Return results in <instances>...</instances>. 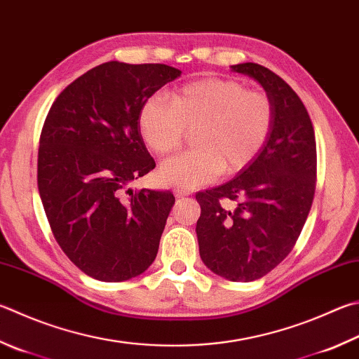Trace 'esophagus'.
<instances>
[{"label": "esophagus", "instance_id": "34e87169", "mask_svg": "<svg viewBox=\"0 0 359 359\" xmlns=\"http://www.w3.org/2000/svg\"><path fill=\"white\" fill-rule=\"evenodd\" d=\"M174 194H175V198H184V196H188V194H190V191H187V190H175L174 191Z\"/></svg>", "mask_w": 359, "mask_h": 359}]
</instances>
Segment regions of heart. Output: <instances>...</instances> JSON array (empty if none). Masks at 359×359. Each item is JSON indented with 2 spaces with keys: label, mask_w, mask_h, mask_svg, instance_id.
<instances>
[{
  "label": "heart",
  "mask_w": 359,
  "mask_h": 359,
  "mask_svg": "<svg viewBox=\"0 0 359 359\" xmlns=\"http://www.w3.org/2000/svg\"><path fill=\"white\" fill-rule=\"evenodd\" d=\"M273 123L269 94L232 78H201L169 97L152 95L140 111L142 140L157 155L174 152L193 130V151L165 160L158 171L161 184L179 190L242 171L266 144Z\"/></svg>",
  "instance_id": "heart-1"
}]
</instances>
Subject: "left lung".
Instances as JSON below:
<instances>
[{
    "mask_svg": "<svg viewBox=\"0 0 359 359\" xmlns=\"http://www.w3.org/2000/svg\"><path fill=\"white\" fill-rule=\"evenodd\" d=\"M232 70L262 84L275 123L262 151L236 179L196 194V233L208 269L248 283L270 273L295 246L314 199L317 149L308 109L281 76L256 62Z\"/></svg>",
    "mask_w": 359,
    "mask_h": 359,
    "instance_id": "8db88e82",
    "label": "left lung"
}]
</instances>
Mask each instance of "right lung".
<instances>
[{
    "instance_id": "right-lung-1",
    "label": "right lung",
    "mask_w": 359,
    "mask_h": 359,
    "mask_svg": "<svg viewBox=\"0 0 359 359\" xmlns=\"http://www.w3.org/2000/svg\"><path fill=\"white\" fill-rule=\"evenodd\" d=\"M180 74L166 64H100L56 97L43 122L37 187L45 215L66 256L99 281H127L157 257L174 194L127 185L155 168L141 108Z\"/></svg>"
}]
</instances>
